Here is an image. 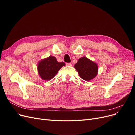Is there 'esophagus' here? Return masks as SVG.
<instances>
[{"mask_svg": "<svg viewBox=\"0 0 135 135\" xmlns=\"http://www.w3.org/2000/svg\"><path fill=\"white\" fill-rule=\"evenodd\" d=\"M66 65L68 66H72V63H67Z\"/></svg>", "mask_w": 135, "mask_h": 135, "instance_id": "obj_1", "label": "esophagus"}]
</instances>
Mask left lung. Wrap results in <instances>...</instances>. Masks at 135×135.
<instances>
[{
	"mask_svg": "<svg viewBox=\"0 0 135 135\" xmlns=\"http://www.w3.org/2000/svg\"><path fill=\"white\" fill-rule=\"evenodd\" d=\"M74 67L83 79L86 81L94 78L98 72V66L95 62L85 57H81L75 64Z\"/></svg>",
	"mask_w": 135,
	"mask_h": 135,
	"instance_id": "obj_1",
	"label": "left lung"
}]
</instances>
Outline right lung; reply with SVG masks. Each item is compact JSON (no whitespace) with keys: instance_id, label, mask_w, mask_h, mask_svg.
Returning a JSON list of instances; mask_svg holds the SVG:
<instances>
[{"instance_id":"1","label":"right lung","mask_w":135,"mask_h":135,"mask_svg":"<svg viewBox=\"0 0 135 135\" xmlns=\"http://www.w3.org/2000/svg\"><path fill=\"white\" fill-rule=\"evenodd\" d=\"M65 63L59 62L54 56H49L48 58L41 60L39 62L38 70L41 78L43 80H50L57 73Z\"/></svg>"}]
</instances>
